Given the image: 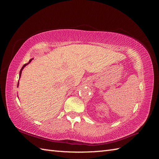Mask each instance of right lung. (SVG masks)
Wrapping results in <instances>:
<instances>
[{"label":"right lung","mask_w":159,"mask_h":159,"mask_svg":"<svg viewBox=\"0 0 159 159\" xmlns=\"http://www.w3.org/2000/svg\"><path fill=\"white\" fill-rule=\"evenodd\" d=\"M33 60V58H32V59H30V60H29V61H28V63H27V64H25V65H24L23 66H22V68H21V70H20V75H19V77H20V76H21V74H22V70L24 69V68H25V67L26 66V65H28V64H29V63H30V62H31V61ZM18 84H19V81H18V85H17V87H18Z\"/></svg>","instance_id":"obj_1"}]
</instances>
